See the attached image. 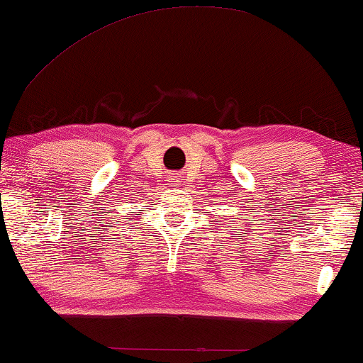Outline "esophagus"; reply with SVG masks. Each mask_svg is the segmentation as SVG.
<instances>
[{
	"instance_id": "esophagus-1",
	"label": "esophagus",
	"mask_w": 363,
	"mask_h": 363,
	"mask_svg": "<svg viewBox=\"0 0 363 363\" xmlns=\"http://www.w3.org/2000/svg\"><path fill=\"white\" fill-rule=\"evenodd\" d=\"M178 180H180V178H178V177H170V178H168V182H170L172 186H178V183H180Z\"/></svg>"
}]
</instances>
